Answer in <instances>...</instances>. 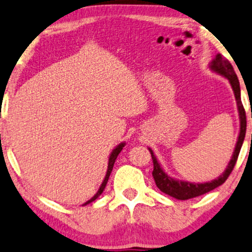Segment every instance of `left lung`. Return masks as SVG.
<instances>
[{
    "instance_id": "obj_1",
    "label": "left lung",
    "mask_w": 252,
    "mask_h": 252,
    "mask_svg": "<svg viewBox=\"0 0 252 252\" xmlns=\"http://www.w3.org/2000/svg\"><path fill=\"white\" fill-rule=\"evenodd\" d=\"M209 69L214 71V72L221 74L229 80L230 83L232 91H234L236 102H237V110H238V117H240V134H238L237 141H236V146L234 153L230 161H229L228 166L224 172H223L219 178L215 180H212L209 182H189V181H183V180L174 179L172 176H169L168 174L164 172L159 161H158L157 157H155L153 151L148 147V151L152 155V160H153V178L154 181L157 183L158 188L164 194L169 195L176 200H189V198L197 197L200 195L209 192L213 189H215L220 186L223 185L225 182V180L228 179V176L230 175V173L234 169L236 161H237L238 154L243 145L244 138H245V131H247V117H245V111L243 105L241 101V88H240V82H238L237 76H236L234 67L230 64V62L225 60L224 57H222V55L217 54L215 58L209 63Z\"/></svg>"
}]
</instances>
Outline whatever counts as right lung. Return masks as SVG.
I'll return each mask as SVG.
<instances>
[{
  "instance_id": "right-lung-1",
  "label": "right lung",
  "mask_w": 252,
  "mask_h": 252,
  "mask_svg": "<svg viewBox=\"0 0 252 252\" xmlns=\"http://www.w3.org/2000/svg\"><path fill=\"white\" fill-rule=\"evenodd\" d=\"M125 145H126V144H125V141H124V142H120V144L118 145L117 147L114 148L113 151H112V153L110 154V158H108L107 172H106V175H105V178H104V181H102V183H101V185H100V187H99L98 191L95 192V194H94V196L90 198V200H89L88 202H85V203H84L83 206H86V204L91 203V202L94 201L95 198H98L99 196H100V195H101V192L104 191L105 187H106V183H107V181H108V178H110V175H111V172H112V169H113V164H114V162H116V159H117V157H118V155H119L120 152L123 151V148L125 147Z\"/></svg>"
}]
</instances>
